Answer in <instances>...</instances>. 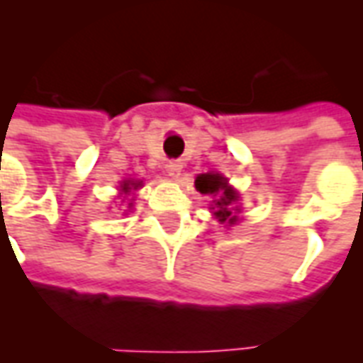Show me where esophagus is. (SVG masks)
<instances>
[{
	"instance_id": "34e87169",
	"label": "esophagus",
	"mask_w": 363,
	"mask_h": 363,
	"mask_svg": "<svg viewBox=\"0 0 363 363\" xmlns=\"http://www.w3.org/2000/svg\"><path fill=\"white\" fill-rule=\"evenodd\" d=\"M165 169H167V173L171 174V177H179L182 171V163L181 161H167Z\"/></svg>"
}]
</instances>
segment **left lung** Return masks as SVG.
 <instances>
[{
	"label": "left lung",
	"mask_w": 363,
	"mask_h": 363,
	"mask_svg": "<svg viewBox=\"0 0 363 363\" xmlns=\"http://www.w3.org/2000/svg\"><path fill=\"white\" fill-rule=\"evenodd\" d=\"M196 190L200 194H210V196H218L216 202V212L213 216L223 223L228 221L229 225H233L237 221V216H233V204L237 202V192L228 184V179L221 174L206 173L196 177Z\"/></svg>",
	"instance_id": "8db88e82"
}]
</instances>
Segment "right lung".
<instances>
[{
  "label": "right lung",
  "mask_w": 363,
  "mask_h": 363,
  "mask_svg": "<svg viewBox=\"0 0 363 363\" xmlns=\"http://www.w3.org/2000/svg\"><path fill=\"white\" fill-rule=\"evenodd\" d=\"M138 186H142V182H135V181H124L122 182V192H130V190H135Z\"/></svg>",
  "instance_id": "obj_1"
}]
</instances>
